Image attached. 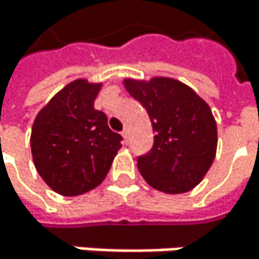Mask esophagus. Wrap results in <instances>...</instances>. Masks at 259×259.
<instances>
[{
    "instance_id": "esophagus-1",
    "label": "esophagus",
    "mask_w": 259,
    "mask_h": 259,
    "mask_svg": "<svg viewBox=\"0 0 259 259\" xmlns=\"http://www.w3.org/2000/svg\"><path fill=\"white\" fill-rule=\"evenodd\" d=\"M121 135H123V138H124V142L127 144V141H129V130L124 129L121 132Z\"/></svg>"
}]
</instances>
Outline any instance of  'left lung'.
I'll return each instance as SVG.
<instances>
[{"label":"left lung","mask_w":259,"mask_h":259,"mask_svg":"<svg viewBox=\"0 0 259 259\" xmlns=\"http://www.w3.org/2000/svg\"><path fill=\"white\" fill-rule=\"evenodd\" d=\"M124 87L147 109L156 133L153 148L138 157L141 176L165 193L192 190L216 156L218 127L210 106L176 79H124Z\"/></svg>","instance_id":"obj_1"}]
</instances>
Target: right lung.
<instances>
[{
	"mask_svg": "<svg viewBox=\"0 0 259 259\" xmlns=\"http://www.w3.org/2000/svg\"><path fill=\"white\" fill-rule=\"evenodd\" d=\"M102 83L76 79L58 91L37 114L31 153L37 172L60 195L76 196L105 180L121 135L112 132L94 100Z\"/></svg>",
	"mask_w": 259,
	"mask_h": 259,
	"instance_id": "right-lung-1",
	"label": "right lung"
}]
</instances>
